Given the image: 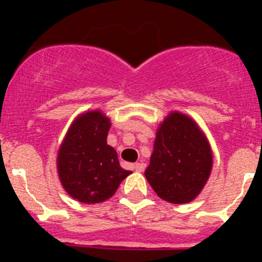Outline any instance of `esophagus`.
Wrapping results in <instances>:
<instances>
[{
    "mask_svg": "<svg viewBox=\"0 0 262 262\" xmlns=\"http://www.w3.org/2000/svg\"><path fill=\"white\" fill-rule=\"evenodd\" d=\"M145 164L144 163H136L135 164V170L136 172H144Z\"/></svg>",
    "mask_w": 262,
    "mask_h": 262,
    "instance_id": "obj_1",
    "label": "esophagus"
}]
</instances>
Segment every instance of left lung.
Returning a JSON list of instances; mask_svg holds the SVG:
<instances>
[{
    "label": "left lung",
    "instance_id": "8db88e82",
    "mask_svg": "<svg viewBox=\"0 0 262 262\" xmlns=\"http://www.w3.org/2000/svg\"><path fill=\"white\" fill-rule=\"evenodd\" d=\"M212 166L210 145L186 115L172 113L157 129L145 178L157 195L170 203L193 201Z\"/></svg>",
    "mask_w": 262,
    "mask_h": 262
}]
</instances>
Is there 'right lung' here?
I'll return each instance as SVG.
<instances>
[{
    "label": "right lung",
    "instance_id": "obj_1",
    "mask_svg": "<svg viewBox=\"0 0 262 262\" xmlns=\"http://www.w3.org/2000/svg\"><path fill=\"white\" fill-rule=\"evenodd\" d=\"M110 120L99 111L82 114L72 124L57 156V170L67 193L82 203H98L114 195L129 170L120 168L107 144Z\"/></svg>",
    "mask_w": 262,
    "mask_h": 262
}]
</instances>
